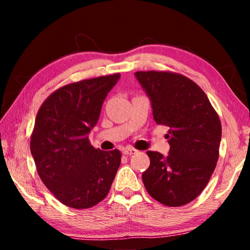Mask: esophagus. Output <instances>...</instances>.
I'll return each mask as SVG.
<instances>
[{
	"instance_id": "esophagus-1",
	"label": "esophagus",
	"mask_w": 250,
	"mask_h": 250,
	"mask_svg": "<svg viewBox=\"0 0 250 250\" xmlns=\"http://www.w3.org/2000/svg\"><path fill=\"white\" fill-rule=\"evenodd\" d=\"M137 150L132 149V147H128V149H124V151H122V153H124L125 155H132V154H135L137 153Z\"/></svg>"
}]
</instances>
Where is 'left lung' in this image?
Segmentation results:
<instances>
[{
	"label": "left lung",
	"instance_id": "left-lung-1",
	"mask_svg": "<svg viewBox=\"0 0 250 250\" xmlns=\"http://www.w3.org/2000/svg\"><path fill=\"white\" fill-rule=\"evenodd\" d=\"M151 101L158 125L170 128V151H147L142 174L147 193L167 206H182L200 195L216 167L222 125L208 98L185 76L167 71L134 74Z\"/></svg>",
	"mask_w": 250,
	"mask_h": 250
}]
</instances>
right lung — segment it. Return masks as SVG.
<instances>
[{"mask_svg": "<svg viewBox=\"0 0 250 250\" xmlns=\"http://www.w3.org/2000/svg\"><path fill=\"white\" fill-rule=\"evenodd\" d=\"M119 78L120 74H115L66 84L37 112L31 153L41 180L66 206H95L107 196L115 180L120 151L95 149L88 134Z\"/></svg>", "mask_w": 250, "mask_h": 250, "instance_id": "obj_1", "label": "right lung"}]
</instances>
